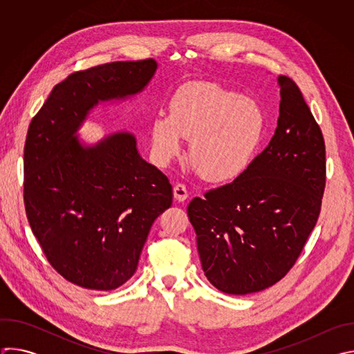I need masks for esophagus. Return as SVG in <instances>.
Instances as JSON below:
<instances>
[{"label": "esophagus", "mask_w": 354, "mask_h": 354, "mask_svg": "<svg viewBox=\"0 0 354 354\" xmlns=\"http://www.w3.org/2000/svg\"><path fill=\"white\" fill-rule=\"evenodd\" d=\"M187 196H189V193H187V189L185 185L178 183L174 186V198L176 201H185L187 198Z\"/></svg>", "instance_id": "34e87169"}]
</instances>
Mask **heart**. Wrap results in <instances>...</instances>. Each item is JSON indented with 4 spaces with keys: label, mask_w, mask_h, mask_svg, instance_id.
Returning <instances> with one entry per match:
<instances>
[{
    "label": "heart",
    "mask_w": 354,
    "mask_h": 354,
    "mask_svg": "<svg viewBox=\"0 0 354 354\" xmlns=\"http://www.w3.org/2000/svg\"><path fill=\"white\" fill-rule=\"evenodd\" d=\"M167 112L151 119V148L160 165L183 153L207 180L227 182L250 165L262 142L266 116L257 100L214 82L196 81L178 88Z\"/></svg>",
    "instance_id": "obj_1"
}]
</instances>
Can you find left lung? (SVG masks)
Returning <instances> with one entry per match:
<instances>
[{"instance_id": "left-lung-1", "label": "left lung", "mask_w": 354, "mask_h": 354, "mask_svg": "<svg viewBox=\"0 0 354 354\" xmlns=\"http://www.w3.org/2000/svg\"><path fill=\"white\" fill-rule=\"evenodd\" d=\"M269 145L234 182L194 197L187 216L201 268L220 291H262L292 268L314 230L325 189V141L297 84L279 77Z\"/></svg>"}]
</instances>
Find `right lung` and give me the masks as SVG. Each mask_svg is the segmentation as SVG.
Returning <instances> with one entry per match:
<instances>
[{
	"mask_svg": "<svg viewBox=\"0 0 354 354\" xmlns=\"http://www.w3.org/2000/svg\"><path fill=\"white\" fill-rule=\"evenodd\" d=\"M154 59L115 62L68 75L32 119L24 153L26 216L47 261L64 279L108 291L136 272L172 186L116 131L95 144L77 134L102 102L127 100L153 80Z\"/></svg>",
	"mask_w": 354,
	"mask_h": 354,
	"instance_id": "1",
	"label": "right lung"
}]
</instances>
